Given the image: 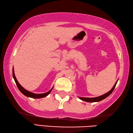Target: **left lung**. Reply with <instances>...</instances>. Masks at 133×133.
<instances>
[{"mask_svg":"<svg viewBox=\"0 0 133 133\" xmlns=\"http://www.w3.org/2000/svg\"><path fill=\"white\" fill-rule=\"evenodd\" d=\"M118 79L117 81L116 82H115L114 86L112 87V88L110 90L109 92H107V93H106V94H104L103 95H102L101 96H99V97H95V98H85V97H79L78 98H79L80 99L82 100L83 101L87 102H95L101 101L102 100L104 99H105L106 98H107L108 96H109L110 94H111L112 92L113 91V90L115 89V86H116V84L118 82Z\"/></svg>","mask_w":133,"mask_h":133,"instance_id":"obj_1","label":"left lung"}]
</instances>
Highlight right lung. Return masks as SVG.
Instances as JSON below:
<instances>
[{"label": "right lung", "mask_w": 133, "mask_h": 133, "mask_svg": "<svg viewBox=\"0 0 133 133\" xmlns=\"http://www.w3.org/2000/svg\"><path fill=\"white\" fill-rule=\"evenodd\" d=\"M12 76H13V78L14 79V81H15L17 87H18V88L19 89V90H20V91H21L22 94L23 95H24L25 96H26L27 97H30V98H44V97H46L47 96L49 95L50 93L51 92V91H52V90L53 89L54 87L52 88L50 90H49V91L47 92H45L43 93V94H35V93H33L31 92L30 91H27V90H26L25 89H24L23 87H22L21 84H19V83L18 82V81H17L16 77L15 75V73H14V67L12 69Z\"/></svg>", "instance_id": "right-lung-1"}]
</instances>
